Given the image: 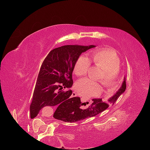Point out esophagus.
<instances>
[{
	"mask_svg": "<svg viewBox=\"0 0 150 150\" xmlns=\"http://www.w3.org/2000/svg\"><path fill=\"white\" fill-rule=\"evenodd\" d=\"M72 96H73V97H76V96H77V94H76V93L73 92V94H72Z\"/></svg>",
	"mask_w": 150,
	"mask_h": 150,
	"instance_id": "34e87169",
	"label": "esophagus"
}]
</instances>
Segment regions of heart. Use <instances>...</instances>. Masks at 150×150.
I'll return each mask as SVG.
<instances>
[{
	"label": "heart",
	"instance_id": "b5f03b06",
	"mask_svg": "<svg viewBox=\"0 0 150 150\" xmlns=\"http://www.w3.org/2000/svg\"><path fill=\"white\" fill-rule=\"evenodd\" d=\"M92 61L96 67L100 68L101 73L97 80L107 89L116 88L119 80L120 61L113 50L101 49L94 51L92 56ZM91 68V61L86 56H81L75 65L74 73L77 76H85ZM76 92L83 97H93L101 93V87L99 82L90 79H82L75 85Z\"/></svg>",
	"mask_w": 150,
	"mask_h": 150
}]
</instances>
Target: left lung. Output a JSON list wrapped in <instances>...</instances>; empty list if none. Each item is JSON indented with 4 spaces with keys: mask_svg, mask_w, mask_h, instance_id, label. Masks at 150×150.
<instances>
[{
    "mask_svg": "<svg viewBox=\"0 0 150 150\" xmlns=\"http://www.w3.org/2000/svg\"><path fill=\"white\" fill-rule=\"evenodd\" d=\"M125 89H126V83H125V79L124 78L123 84L118 92L112 97L108 99L106 102H104L101 99H93L92 103L89 105L88 108L83 109L81 108V106H82L84 103L82 104L81 101H79L75 106L70 108H60L59 111H55L53 117L56 119L63 120L68 123H74L89 117L95 116L106 110L109 106V104H114L118 98L125 92Z\"/></svg>",
    "mask_w": 150,
    "mask_h": 150,
    "instance_id": "8db88e82",
    "label": "left lung"
}]
</instances>
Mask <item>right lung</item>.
I'll list each match as a JSON object with an SVG mask.
<instances>
[{
	"instance_id": "1",
	"label": "right lung",
	"mask_w": 150,
	"mask_h": 150,
	"mask_svg": "<svg viewBox=\"0 0 150 150\" xmlns=\"http://www.w3.org/2000/svg\"><path fill=\"white\" fill-rule=\"evenodd\" d=\"M95 46L66 45L50 51L43 61L38 75L30 105V116L34 118L46 106L58 105L70 108L80 101V97H71L72 90H62L73 86L72 73L81 53Z\"/></svg>"
}]
</instances>
